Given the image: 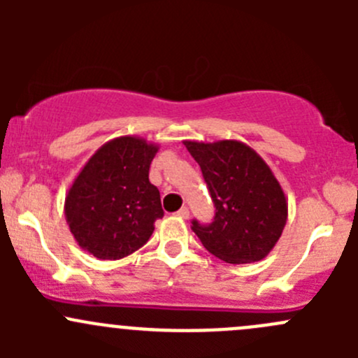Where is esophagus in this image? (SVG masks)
<instances>
[{
    "instance_id": "1",
    "label": "esophagus",
    "mask_w": 358,
    "mask_h": 358,
    "mask_svg": "<svg viewBox=\"0 0 358 358\" xmlns=\"http://www.w3.org/2000/svg\"><path fill=\"white\" fill-rule=\"evenodd\" d=\"M176 216H180V218H183V220H187L190 216V211H189V208H182L180 209L178 213H176Z\"/></svg>"
}]
</instances>
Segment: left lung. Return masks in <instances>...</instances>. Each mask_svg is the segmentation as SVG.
<instances>
[{
  "mask_svg": "<svg viewBox=\"0 0 358 358\" xmlns=\"http://www.w3.org/2000/svg\"><path fill=\"white\" fill-rule=\"evenodd\" d=\"M215 202V222L192 230L202 246L227 263H255L268 256L287 222V197L270 166L239 140H185Z\"/></svg>",
  "mask_w": 358,
  "mask_h": 358,
  "instance_id": "8db88e82",
  "label": "left lung"
}]
</instances>
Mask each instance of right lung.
I'll return each instance as SVG.
<instances>
[{
  "instance_id": "1",
  "label": "right lung",
  "mask_w": 358,
  "mask_h": 358,
  "mask_svg": "<svg viewBox=\"0 0 358 358\" xmlns=\"http://www.w3.org/2000/svg\"><path fill=\"white\" fill-rule=\"evenodd\" d=\"M159 145L133 135L103 143L88 159L64 202L76 243L99 259H121L140 249L162 218L161 196L149 182Z\"/></svg>"
}]
</instances>
